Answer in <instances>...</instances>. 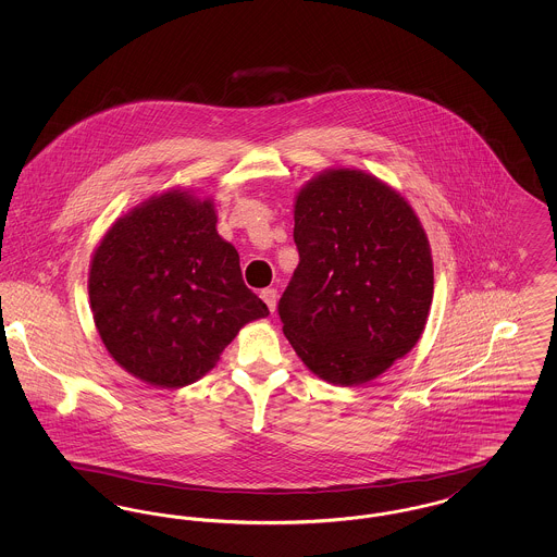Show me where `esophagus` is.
Returning a JSON list of instances; mask_svg holds the SVG:
<instances>
[{"label":"esophagus","mask_w":557,"mask_h":557,"mask_svg":"<svg viewBox=\"0 0 557 557\" xmlns=\"http://www.w3.org/2000/svg\"><path fill=\"white\" fill-rule=\"evenodd\" d=\"M261 298L265 300L269 311L273 313V311H275V305H277V290H275V288H265V290L261 292Z\"/></svg>","instance_id":"34e87169"}]
</instances>
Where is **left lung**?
Listing matches in <instances>:
<instances>
[{"instance_id": "8db88e82", "label": "left lung", "mask_w": 557, "mask_h": 557, "mask_svg": "<svg viewBox=\"0 0 557 557\" xmlns=\"http://www.w3.org/2000/svg\"><path fill=\"white\" fill-rule=\"evenodd\" d=\"M298 267L280 298L284 334L321 380L359 386L418 345L434 269L424 227L397 189L327 169L294 202Z\"/></svg>"}]
</instances>
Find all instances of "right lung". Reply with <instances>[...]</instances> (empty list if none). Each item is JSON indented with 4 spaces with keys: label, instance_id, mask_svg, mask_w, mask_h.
<instances>
[{
    "label": "right lung",
    "instance_id": "right-lung-1",
    "mask_svg": "<svg viewBox=\"0 0 557 557\" xmlns=\"http://www.w3.org/2000/svg\"><path fill=\"white\" fill-rule=\"evenodd\" d=\"M89 302L110 357L141 382L182 388L211 371L239 327L267 318L212 200L169 189L116 219L94 250Z\"/></svg>",
    "mask_w": 557,
    "mask_h": 557
}]
</instances>
